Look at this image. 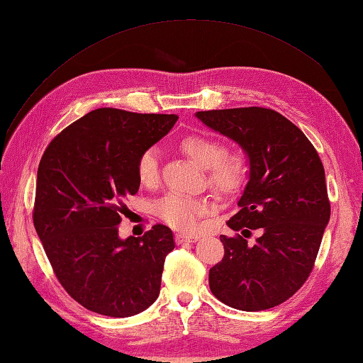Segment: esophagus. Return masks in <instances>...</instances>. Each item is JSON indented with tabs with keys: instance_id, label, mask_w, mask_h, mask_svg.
<instances>
[{
	"instance_id": "esophagus-1",
	"label": "esophagus",
	"mask_w": 363,
	"mask_h": 363,
	"mask_svg": "<svg viewBox=\"0 0 363 363\" xmlns=\"http://www.w3.org/2000/svg\"><path fill=\"white\" fill-rule=\"evenodd\" d=\"M176 243L177 245H182V243H191V242H196L199 240V235L198 234H184V233H179L176 234Z\"/></svg>"
}]
</instances>
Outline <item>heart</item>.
<instances>
[{
    "label": "heart",
    "instance_id": "1",
    "mask_svg": "<svg viewBox=\"0 0 363 363\" xmlns=\"http://www.w3.org/2000/svg\"><path fill=\"white\" fill-rule=\"evenodd\" d=\"M181 151L199 167L206 168L207 182L220 194H235L248 176L245 156L240 151L226 150L218 138L204 134H189L179 140ZM137 177L145 187H154L160 179L159 151L145 150L137 159ZM212 211V203L206 198H196L179 191H172L156 203V213L168 226L174 229H195L199 218Z\"/></svg>",
    "mask_w": 363,
    "mask_h": 363
}]
</instances>
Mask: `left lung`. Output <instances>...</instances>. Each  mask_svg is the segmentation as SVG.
Wrapping results in <instances>:
<instances>
[{"label": "left lung", "instance_id": "8db88e82", "mask_svg": "<svg viewBox=\"0 0 363 363\" xmlns=\"http://www.w3.org/2000/svg\"><path fill=\"white\" fill-rule=\"evenodd\" d=\"M206 126L233 138L250 157V181L221 235L225 257L209 272L215 298L245 312L272 309L312 273L330 217L325 168L303 130L273 109L196 112ZM261 230L254 244L246 238Z\"/></svg>", "mask_w": 363, "mask_h": 363}]
</instances>
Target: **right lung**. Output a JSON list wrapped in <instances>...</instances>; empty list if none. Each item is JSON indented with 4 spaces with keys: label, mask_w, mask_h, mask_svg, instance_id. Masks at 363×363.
<instances>
[{
    "label": "right lung",
    "mask_w": 363,
    "mask_h": 363,
    "mask_svg": "<svg viewBox=\"0 0 363 363\" xmlns=\"http://www.w3.org/2000/svg\"><path fill=\"white\" fill-rule=\"evenodd\" d=\"M177 117L113 107L91 111L46 146L38 164L33 220L60 285L86 309L125 318L157 299L172 229L118 237L125 199L140 187L137 159Z\"/></svg>",
    "instance_id": "add662e5"
}]
</instances>
